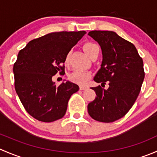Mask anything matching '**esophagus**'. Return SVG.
I'll return each mask as SVG.
<instances>
[{
	"label": "esophagus",
	"instance_id": "1",
	"mask_svg": "<svg viewBox=\"0 0 157 157\" xmlns=\"http://www.w3.org/2000/svg\"><path fill=\"white\" fill-rule=\"evenodd\" d=\"M86 88H87L86 86H83V85H80V90H85V89H86Z\"/></svg>",
	"mask_w": 157,
	"mask_h": 157
}]
</instances>
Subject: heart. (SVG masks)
Masks as SVG:
<instances>
[{
	"mask_svg": "<svg viewBox=\"0 0 157 157\" xmlns=\"http://www.w3.org/2000/svg\"><path fill=\"white\" fill-rule=\"evenodd\" d=\"M83 49L90 58H92L94 55L99 54V47L96 44L93 43V42H87V43L83 45ZM70 55H71V53L68 52V53H67L65 58H64V63L66 64L69 63ZM91 75L92 74L90 71L75 70L69 74L68 77L69 80L74 83H77V84H84L91 77Z\"/></svg>",
	"mask_w": 157,
	"mask_h": 157,
	"instance_id": "1",
	"label": "heart"
}]
</instances>
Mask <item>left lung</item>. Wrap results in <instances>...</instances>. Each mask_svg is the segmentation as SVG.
<instances>
[{"label": "left lung", "mask_w": 157, "mask_h": 157, "mask_svg": "<svg viewBox=\"0 0 157 157\" xmlns=\"http://www.w3.org/2000/svg\"><path fill=\"white\" fill-rule=\"evenodd\" d=\"M102 49V61L93 80L101 86L92 87L96 99L88 104V113L94 120L113 122L122 118L135 102L144 79L143 60L131 42L112 31L94 30L88 33Z\"/></svg>", "instance_id": "8db88e82"}]
</instances>
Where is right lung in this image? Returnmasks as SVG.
I'll list each match as a JSON object with an SVG mask.
<instances>
[{"label": "right lung", "mask_w": 157, "mask_h": 157, "mask_svg": "<svg viewBox=\"0 0 157 157\" xmlns=\"http://www.w3.org/2000/svg\"><path fill=\"white\" fill-rule=\"evenodd\" d=\"M85 31L58 32L30 41L13 64L15 90L26 112L36 119L52 122L63 118L69 99L79 90L74 83L57 86L52 77L64 73L67 53Z\"/></svg>", "instance_id": "add662e5"}]
</instances>
